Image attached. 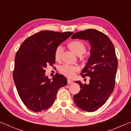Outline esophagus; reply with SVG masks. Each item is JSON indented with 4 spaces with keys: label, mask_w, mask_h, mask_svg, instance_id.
<instances>
[{
    "label": "esophagus",
    "mask_w": 131,
    "mask_h": 131,
    "mask_svg": "<svg viewBox=\"0 0 131 131\" xmlns=\"http://www.w3.org/2000/svg\"><path fill=\"white\" fill-rule=\"evenodd\" d=\"M73 83V81L72 80H69V79L68 80V84H72Z\"/></svg>",
    "instance_id": "esophagus-1"
}]
</instances>
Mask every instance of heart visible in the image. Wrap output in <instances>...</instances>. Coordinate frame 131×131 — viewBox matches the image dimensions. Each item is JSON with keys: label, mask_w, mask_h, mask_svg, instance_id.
Returning <instances> with one entry per match:
<instances>
[{"label": "heart", "mask_w": 131, "mask_h": 131, "mask_svg": "<svg viewBox=\"0 0 131 131\" xmlns=\"http://www.w3.org/2000/svg\"><path fill=\"white\" fill-rule=\"evenodd\" d=\"M68 47L77 56H81L86 52V46L85 44L81 41L75 40L70 42L68 44ZM63 51V47L61 46H58L55 50L54 58L57 61H59L61 59V56ZM79 70V68L76 66H70L64 65L59 68V71L61 73L68 77H73L76 73Z\"/></svg>", "instance_id": "b5f03b06"}]
</instances>
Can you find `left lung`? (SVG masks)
Listing matches in <instances>:
<instances>
[{"label":"left lung","instance_id":"obj_1","mask_svg":"<svg viewBox=\"0 0 131 131\" xmlns=\"http://www.w3.org/2000/svg\"><path fill=\"white\" fill-rule=\"evenodd\" d=\"M89 41L91 55L81 72L84 78L90 77L89 84L75 81L81 90L73 99L77 107L94 112L105 103L114 90L118 61L114 45L103 33L94 29L76 32L71 37Z\"/></svg>","mask_w":131,"mask_h":131}]
</instances>
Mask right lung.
<instances>
[{"label":"right lung","instance_id":"1","mask_svg":"<svg viewBox=\"0 0 131 131\" xmlns=\"http://www.w3.org/2000/svg\"><path fill=\"white\" fill-rule=\"evenodd\" d=\"M73 34L42 30L26 39L17 52L13 79L22 101L34 112L51 106L58 91L67 85V79L63 75L48 79L45 69L55 63L56 48Z\"/></svg>","mask_w":131,"mask_h":131}]
</instances>
